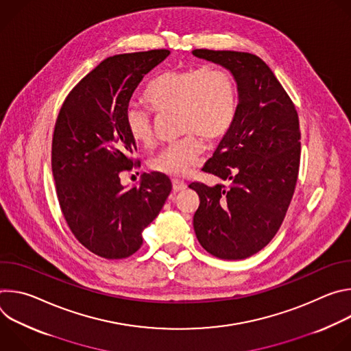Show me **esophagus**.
I'll list each match as a JSON object with an SVG mask.
<instances>
[{
    "instance_id": "34e87169",
    "label": "esophagus",
    "mask_w": 351,
    "mask_h": 351,
    "mask_svg": "<svg viewBox=\"0 0 351 351\" xmlns=\"http://www.w3.org/2000/svg\"><path fill=\"white\" fill-rule=\"evenodd\" d=\"M187 187L186 182L180 180V179H172V189L173 191H180V190H184Z\"/></svg>"
}]
</instances>
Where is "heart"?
<instances>
[{
    "label": "heart",
    "instance_id": "1",
    "mask_svg": "<svg viewBox=\"0 0 351 351\" xmlns=\"http://www.w3.org/2000/svg\"><path fill=\"white\" fill-rule=\"evenodd\" d=\"M144 101L156 112L178 114L180 140L165 145L152 158L156 172L187 176L199 162L203 140L215 141L230 129L237 110V87L232 73L221 66L172 69L149 82L144 90ZM125 125L132 140L141 145L154 141L153 119L147 111L130 107Z\"/></svg>",
    "mask_w": 351,
    "mask_h": 351
}]
</instances>
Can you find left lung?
<instances>
[{"label": "left lung", "instance_id": "obj_1", "mask_svg": "<svg viewBox=\"0 0 351 351\" xmlns=\"http://www.w3.org/2000/svg\"><path fill=\"white\" fill-rule=\"evenodd\" d=\"M193 56L228 69L237 86L230 129L203 171L229 186L191 183L199 197L195 236L221 260L258 253L279 230L300 165V126L290 97L257 56L194 49Z\"/></svg>", "mask_w": 351, "mask_h": 351}]
</instances>
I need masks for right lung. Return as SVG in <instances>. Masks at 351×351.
Segmentation results:
<instances>
[{"label": "right lung", "mask_w": 351, "mask_h": 351, "mask_svg": "<svg viewBox=\"0 0 351 351\" xmlns=\"http://www.w3.org/2000/svg\"><path fill=\"white\" fill-rule=\"evenodd\" d=\"M169 54L152 49L104 60L73 87L57 118L51 165L62 214L75 237L107 260L137 252L143 230L172 190L160 172L143 173L128 189L119 178L136 164L130 157L136 143L125 125L130 98Z\"/></svg>", "instance_id": "obj_1"}]
</instances>
